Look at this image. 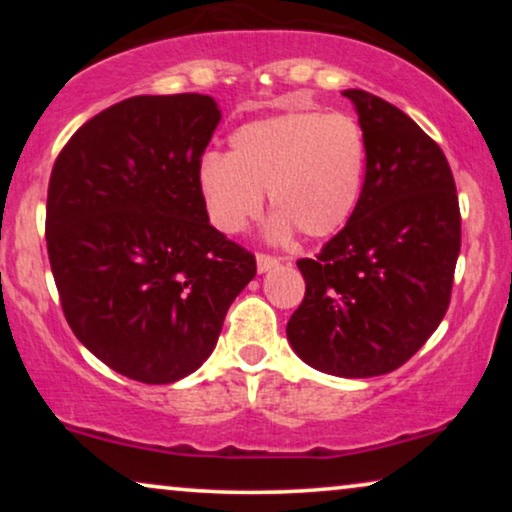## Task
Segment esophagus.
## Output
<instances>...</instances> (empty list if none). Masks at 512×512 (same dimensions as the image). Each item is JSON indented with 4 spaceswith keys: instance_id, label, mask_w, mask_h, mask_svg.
Returning <instances> with one entry per match:
<instances>
[{
    "instance_id": "obj_1",
    "label": "esophagus",
    "mask_w": 512,
    "mask_h": 512,
    "mask_svg": "<svg viewBox=\"0 0 512 512\" xmlns=\"http://www.w3.org/2000/svg\"><path fill=\"white\" fill-rule=\"evenodd\" d=\"M279 261L275 256H270V254H256V268H258V272H268V270H272L275 268Z\"/></svg>"
}]
</instances>
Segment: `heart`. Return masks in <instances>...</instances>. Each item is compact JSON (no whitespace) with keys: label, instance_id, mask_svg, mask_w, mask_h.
Segmentation results:
<instances>
[{"label":"heart","instance_id":"obj_1","mask_svg":"<svg viewBox=\"0 0 512 512\" xmlns=\"http://www.w3.org/2000/svg\"><path fill=\"white\" fill-rule=\"evenodd\" d=\"M368 146L347 114L293 111L244 123L230 135V151L207 153L198 188L209 221L235 235L261 212L263 191L277 214L268 233L286 240L338 233L359 205Z\"/></svg>","mask_w":512,"mask_h":512}]
</instances>
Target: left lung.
<instances>
[{
	"instance_id": "1",
	"label": "left lung",
	"mask_w": 512,
	"mask_h": 512,
	"mask_svg": "<svg viewBox=\"0 0 512 512\" xmlns=\"http://www.w3.org/2000/svg\"><path fill=\"white\" fill-rule=\"evenodd\" d=\"M342 95L366 137V179L347 226L317 258L298 261L305 298L286 335L321 373L375 377L412 359L443 321L461 214L443 149L382 97Z\"/></svg>"
}]
</instances>
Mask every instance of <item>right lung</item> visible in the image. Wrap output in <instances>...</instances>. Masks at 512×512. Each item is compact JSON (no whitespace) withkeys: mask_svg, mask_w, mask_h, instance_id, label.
I'll use <instances>...</instances> for the list:
<instances>
[{"mask_svg":"<svg viewBox=\"0 0 512 512\" xmlns=\"http://www.w3.org/2000/svg\"><path fill=\"white\" fill-rule=\"evenodd\" d=\"M221 111L209 95H137L83 123L55 160L46 247L76 338L144 384L212 354L256 258L209 223L198 165Z\"/></svg>","mask_w":512,"mask_h":512,"instance_id":"1","label":"right lung"}]
</instances>
